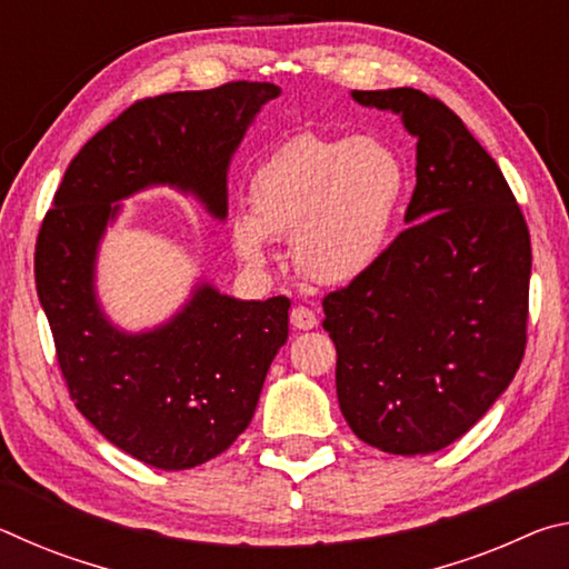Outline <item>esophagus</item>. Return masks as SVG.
Returning <instances> with one entry per match:
<instances>
[{"label":"esophagus","mask_w":569,"mask_h":569,"mask_svg":"<svg viewBox=\"0 0 569 569\" xmlns=\"http://www.w3.org/2000/svg\"><path fill=\"white\" fill-rule=\"evenodd\" d=\"M291 323H293V329H298V331H308V329H313L316 323H319V319H316V313L311 311V308L293 306Z\"/></svg>","instance_id":"obj_1"}]
</instances>
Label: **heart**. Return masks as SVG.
<instances>
[{
  "label": "heart",
  "instance_id": "1",
  "mask_svg": "<svg viewBox=\"0 0 569 569\" xmlns=\"http://www.w3.org/2000/svg\"><path fill=\"white\" fill-rule=\"evenodd\" d=\"M407 196L409 170L383 140L303 132L253 170L250 213H236L230 233L248 266L266 268L271 240L293 238L303 276L349 283L383 256Z\"/></svg>",
  "mask_w": 569,
  "mask_h": 569
}]
</instances>
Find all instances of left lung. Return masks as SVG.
Here are the masks:
<instances>
[{
	"mask_svg": "<svg viewBox=\"0 0 569 569\" xmlns=\"http://www.w3.org/2000/svg\"><path fill=\"white\" fill-rule=\"evenodd\" d=\"M417 138L411 223L323 298L336 393L356 437L431 455L465 437L522 363L532 246L492 156L445 102L413 88L353 90Z\"/></svg>",
	"mask_w": 569,
	"mask_h": 569,
	"instance_id": "obj_1",
	"label": "left lung"
}]
</instances>
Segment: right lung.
Segmentation results:
<instances>
[{
    "mask_svg": "<svg viewBox=\"0 0 569 569\" xmlns=\"http://www.w3.org/2000/svg\"><path fill=\"white\" fill-rule=\"evenodd\" d=\"M278 92L238 80L130 104L77 152L37 236V296L70 399L150 467H198L243 435L288 339L291 301H236L203 283L166 326L124 333L94 298L98 243L118 200L160 182L196 192L223 220L230 158Z\"/></svg>",
    "mask_w": 569,
    "mask_h": 569,
    "instance_id": "1",
    "label": "right lung"
}]
</instances>
